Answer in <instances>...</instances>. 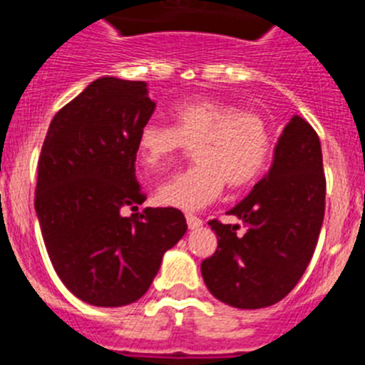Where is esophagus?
I'll use <instances>...</instances> for the list:
<instances>
[{
  "label": "esophagus",
  "mask_w": 365,
  "mask_h": 365,
  "mask_svg": "<svg viewBox=\"0 0 365 365\" xmlns=\"http://www.w3.org/2000/svg\"><path fill=\"white\" fill-rule=\"evenodd\" d=\"M187 218V225H189V229H198L200 225H202V220L198 218V216H195V215H187L185 216Z\"/></svg>",
  "instance_id": "34e87169"
}]
</instances>
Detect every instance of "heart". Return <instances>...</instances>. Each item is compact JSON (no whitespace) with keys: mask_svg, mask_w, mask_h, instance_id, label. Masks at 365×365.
<instances>
[{"mask_svg":"<svg viewBox=\"0 0 365 365\" xmlns=\"http://www.w3.org/2000/svg\"><path fill=\"white\" fill-rule=\"evenodd\" d=\"M175 127L147 121L138 133V154L150 169L169 165L195 147L198 163L158 187L163 205L198 211L222 195L225 182L244 189L260 178L271 156L272 136L260 113L229 101L200 98L173 110Z\"/></svg>","mask_w":365,"mask_h":365,"instance_id":"1","label":"heart"}]
</instances>
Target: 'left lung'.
<instances>
[{
    "instance_id": "1",
    "label": "left lung",
    "mask_w": 365,
    "mask_h": 365,
    "mask_svg": "<svg viewBox=\"0 0 365 365\" xmlns=\"http://www.w3.org/2000/svg\"><path fill=\"white\" fill-rule=\"evenodd\" d=\"M326 211V175L318 134L293 116L274 147L267 175L229 215L225 225L211 220L218 236L215 255L202 262L207 289L223 304L260 309L293 291L313 258Z\"/></svg>"
}]
</instances>
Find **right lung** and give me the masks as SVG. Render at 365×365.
Masks as SVG:
<instances>
[{"instance_id": "right-lung-1", "label": "right lung", "mask_w": 365, "mask_h": 365, "mask_svg": "<svg viewBox=\"0 0 365 365\" xmlns=\"http://www.w3.org/2000/svg\"><path fill=\"white\" fill-rule=\"evenodd\" d=\"M154 103L145 81L105 76L56 113L38 160L34 207L52 267L98 307L140 300L187 231L175 207H147L136 182L138 133Z\"/></svg>"}]
</instances>
